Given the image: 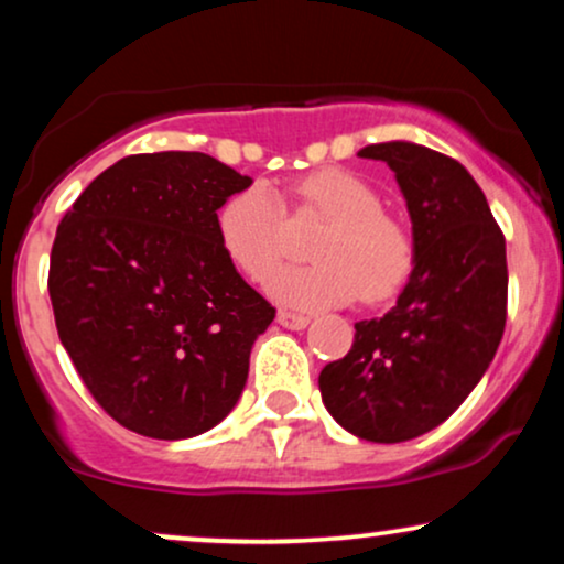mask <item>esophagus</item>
Returning <instances> with one entry per match:
<instances>
[{"label":"esophagus","mask_w":564,"mask_h":564,"mask_svg":"<svg viewBox=\"0 0 564 564\" xmlns=\"http://www.w3.org/2000/svg\"><path fill=\"white\" fill-rule=\"evenodd\" d=\"M278 323H281L283 328H289V330H304L310 325V317L307 315H296V312L281 310V312H278Z\"/></svg>","instance_id":"1"}]
</instances>
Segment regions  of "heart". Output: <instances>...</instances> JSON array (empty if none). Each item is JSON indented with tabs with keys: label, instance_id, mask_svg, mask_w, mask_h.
Listing matches in <instances>:
<instances>
[{
	"label": "heart",
	"instance_id": "1",
	"mask_svg": "<svg viewBox=\"0 0 564 564\" xmlns=\"http://www.w3.org/2000/svg\"><path fill=\"white\" fill-rule=\"evenodd\" d=\"M300 209L328 217L312 264L278 268L268 281L275 302L296 310L389 300L412 270V241L389 215L376 188L341 167H323L291 186ZM283 202L268 183H252L223 202L217 239L226 257L249 281H262L283 252Z\"/></svg>",
	"mask_w": 564,
	"mask_h": 564
}]
</instances>
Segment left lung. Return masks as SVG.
<instances>
[{
    "instance_id": "left-lung-1",
    "label": "left lung",
    "mask_w": 564,
    "mask_h": 564,
    "mask_svg": "<svg viewBox=\"0 0 564 564\" xmlns=\"http://www.w3.org/2000/svg\"><path fill=\"white\" fill-rule=\"evenodd\" d=\"M393 171L412 220V273L397 307L355 323L321 393L341 429L399 444L444 423L497 355L507 321V249L484 192L457 160L412 141L359 149Z\"/></svg>"
}]
</instances>
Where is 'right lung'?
<instances>
[{"label": "right lung", "instance_id": "add662e5", "mask_svg": "<svg viewBox=\"0 0 564 564\" xmlns=\"http://www.w3.org/2000/svg\"><path fill=\"white\" fill-rule=\"evenodd\" d=\"M252 186L202 152L131 154L97 175L54 236L59 341L107 415L192 438L239 402L275 310L230 264L217 209Z\"/></svg>", "mask_w": 564, "mask_h": 564}]
</instances>
